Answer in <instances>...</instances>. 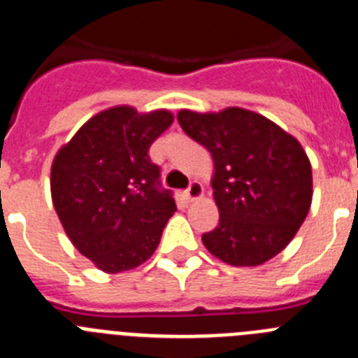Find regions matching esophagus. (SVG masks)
Returning a JSON list of instances; mask_svg holds the SVG:
<instances>
[{
  "label": "esophagus",
  "instance_id": "1",
  "mask_svg": "<svg viewBox=\"0 0 358 358\" xmlns=\"http://www.w3.org/2000/svg\"><path fill=\"white\" fill-rule=\"evenodd\" d=\"M202 192H204V189H202V185L199 181H194V182H189V186L188 188L185 189V199L186 201H195V199H199V197H202Z\"/></svg>",
  "mask_w": 358,
  "mask_h": 358
}]
</instances>
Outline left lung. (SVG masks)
<instances>
[{
    "label": "left lung",
    "mask_w": 358,
    "mask_h": 358,
    "mask_svg": "<svg viewBox=\"0 0 358 358\" xmlns=\"http://www.w3.org/2000/svg\"><path fill=\"white\" fill-rule=\"evenodd\" d=\"M182 131L213 157L218 226L202 243L218 260L256 267L289 245L312 202V166L299 141L252 110H179Z\"/></svg>",
    "instance_id": "obj_1"
}]
</instances>
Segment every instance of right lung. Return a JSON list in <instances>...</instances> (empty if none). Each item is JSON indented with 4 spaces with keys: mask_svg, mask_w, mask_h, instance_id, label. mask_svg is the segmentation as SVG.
<instances>
[{
    "mask_svg": "<svg viewBox=\"0 0 358 358\" xmlns=\"http://www.w3.org/2000/svg\"><path fill=\"white\" fill-rule=\"evenodd\" d=\"M169 110L140 115L127 106L102 110L57 152L52 199L73 245L103 273L147 262L177 210L148 156L172 125Z\"/></svg>",
    "mask_w": 358,
    "mask_h": 358,
    "instance_id": "obj_1",
    "label": "right lung"
}]
</instances>
